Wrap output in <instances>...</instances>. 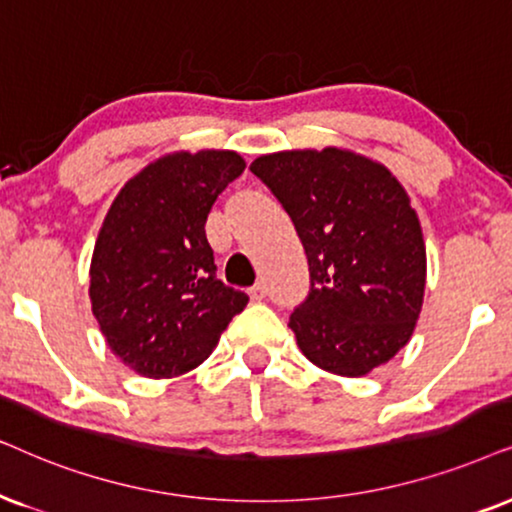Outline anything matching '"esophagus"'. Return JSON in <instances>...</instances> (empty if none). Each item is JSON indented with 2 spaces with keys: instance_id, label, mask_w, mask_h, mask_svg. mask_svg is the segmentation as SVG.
Instances as JSON below:
<instances>
[{
  "instance_id": "esophagus-1",
  "label": "esophagus",
  "mask_w": 512,
  "mask_h": 512,
  "mask_svg": "<svg viewBox=\"0 0 512 512\" xmlns=\"http://www.w3.org/2000/svg\"><path fill=\"white\" fill-rule=\"evenodd\" d=\"M250 297H252V300H264V297H267V283L257 281L255 286L250 288Z\"/></svg>"
}]
</instances>
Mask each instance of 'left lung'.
Wrapping results in <instances>:
<instances>
[{
  "label": "left lung",
  "instance_id": "left-lung-1",
  "mask_svg": "<svg viewBox=\"0 0 512 512\" xmlns=\"http://www.w3.org/2000/svg\"><path fill=\"white\" fill-rule=\"evenodd\" d=\"M250 172L307 252L309 293L288 321L304 357L347 378L390 361L416 328L425 290L423 231L399 181L340 148L262 155Z\"/></svg>",
  "mask_w": 512,
  "mask_h": 512
}]
</instances>
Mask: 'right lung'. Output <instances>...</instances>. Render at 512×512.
<instances>
[{
    "label": "right lung",
    "instance_id": "add662e5",
    "mask_svg": "<svg viewBox=\"0 0 512 512\" xmlns=\"http://www.w3.org/2000/svg\"><path fill=\"white\" fill-rule=\"evenodd\" d=\"M245 170L234 151L174 153L144 167L113 200L94 245L92 312L113 354L146 378L210 357L248 295L224 286L205 222Z\"/></svg>",
    "mask_w": 512,
    "mask_h": 512
}]
</instances>
